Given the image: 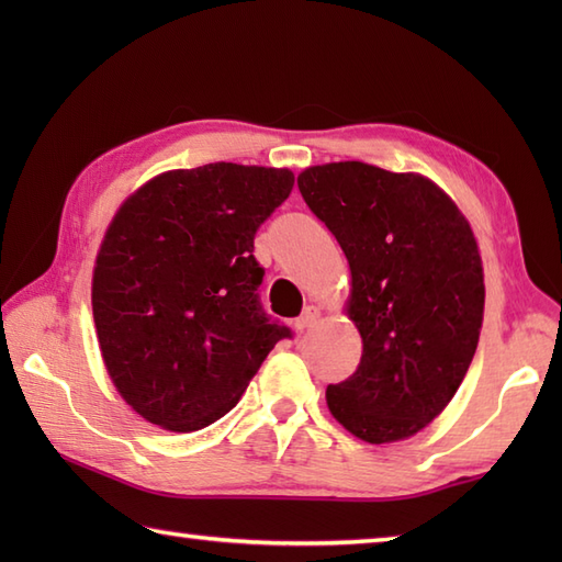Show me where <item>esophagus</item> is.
I'll list each match as a JSON object with an SVG mask.
<instances>
[{
  "mask_svg": "<svg viewBox=\"0 0 562 562\" xmlns=\"http://www.w3.org/2000/svg\"><path fill=\"white\" fill-rule=\"evenodd\" d=\"M316 318H318V308H316V306H306L304 312H302V316L294 321V328H296V330L312 328V326L316 324Z\"/></svg>",
  "mask_w": 562,
  "mask_h": 562,
  "instance_id": "1",
  "label": "esophagus"
}]
</instances>
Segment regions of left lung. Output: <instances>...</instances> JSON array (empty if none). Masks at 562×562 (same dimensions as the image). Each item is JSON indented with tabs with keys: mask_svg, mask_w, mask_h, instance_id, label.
Returning a JSON list of instances; mask_svg holds the SVG:
<instances>
[{
	"mask_svg": "<svg viewBox=\"0 0 562 562\" xmlns=\"http://www.w3.org/2000/svg\"><path fill=\"white\" fill-rule=\"evenodd\" d=\"M296 186L352 272L362 360L326 389L333 417L369 445L420 432L479 348L485 284L469 222L427 178L364 161L312 166Z\"/></svg>",
	"mask_w": 562,
	"mask_h": 562,
	"instance_id": "1",
	"label": "left lung"
}]
</instances>
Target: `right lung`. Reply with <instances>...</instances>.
<instances>
[{
	"instance_id": "1",
	"label": "right lung",
	"mask_w": 562,
	"mask_h": 562,
	"mask_svg": "<svg viewBox=\"0 0 562 562\" xmlns=\"http://www.w3.org/2000/svg\"><path fill=\"white\" fill-rule=\"evenodd\" d=\"M288 169L166 171L117 210L93 268V321L127 405L173 432L220 420L292 330L266 314L258 226L290 198Z\"/></svg>"
}]
</instances>
